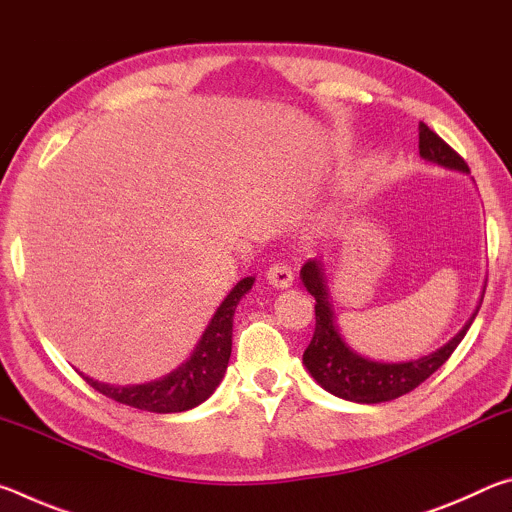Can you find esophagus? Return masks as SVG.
Here are the masks:
<instances>
[{
	"label": "esophagus",
	"instance_id": "esophagus-1",
	"mask_svg": "<svg viewBox=\"0 0 512 512\" xmlns=\"http://www.w3.org/2000/svg\"><path fill=\"white\" fill-rule=\"evenodd\" d=\"M266 280L268 284H273L275 289H287L293 282V271L287 264H273L266 271Z\"/></svg>",
	"mask_w": 512,
	"mask_h": 512
}]
</instances>
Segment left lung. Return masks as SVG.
Wrapping results in <instances>:
<instances>
[{
    "label": "left lung",
    "instance_id": "8db88e82",
    "mask_svg": "<svg viewBox=\"0 0 512 512\" xmlns=\"http://www.w3.org/2000/svg\"><path fill=\"white\" fill-rule=\"evenodd\" d=\"M420 155L424 160L443 164L449 169H458L470 173L467 162L449 146L443 137H438L427 124H420ZM302 282L307 291L316 298V329L307 345L302 361L320 386L336 397L361 404H379L391 402L418 388L424 379H429L443 363L452 357V352L463 341L467 329H470L474 316L470 318L461 332L443 348L429 357L406 361V363H381L370 361L361 354L352 352L341 339L339 327L329 305V293L323 275V264L318 259H309L300 271ZM479 311V309H476Z\"/></svg>",
    "mask_w": 512,
    "mask_h": 512
}]
</instances>
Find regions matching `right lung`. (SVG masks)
I'll list each match as a JSON object with an SVG mask.
<instances>
[{
  "mask_svg": "<svg viewBox=\"0 0 512 512\" xmlns=\"http://www.w3.org/2000/svg\"><path fill=\"white\" fill-rule=\"evenodd\" d=\"M255 277H244L230 296L216 309L212 323L207 325L201 343L196 345L192 359L183 363L178 370L169 372L167 377L149 384L137 386H110L83 377L94 391L103 393L119 404L133 406V409L149 413H180L194 409L214 393L219 386L225 368H228L232 352V316L244 293L253 287Z\"/></svg>",
  "mask_w": 512,
  "mask_h": 512,
  "instance_id": "add662e5",
  "label": "right lung"
}]
</instances>
